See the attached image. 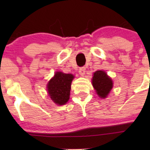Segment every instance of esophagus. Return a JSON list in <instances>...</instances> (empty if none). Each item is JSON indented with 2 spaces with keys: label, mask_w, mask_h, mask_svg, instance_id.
Here are the masks:
<instances>
[{
  "label": "esophagus",
  "mask_w": 150,
  "mask_h": 150,
  "mask_svg": "<svg viewBox=\"0 0 150 150\" xmlns=\"http://www.w3.org/2000/svg\"><path fill=\"white\" fill-rule=\"evenodd\" d=\"M85 72H86V68L85 67H82V68H80V69H79V73H80V75H82V76H83V75H85Z\"/></svg>",
  "instance_id": "1"
}]
</instances>
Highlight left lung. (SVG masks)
I'll return each instance as SVG.
<instances>
[{"label": "left lung", "instance_id": "obj_1", "mask_svg": "<svg viewBox=\"0 0 150 150\" xmlns=\"http://www.w3.org/2000/svg\"><path fill=\"white\" fill-rule=\"evenodd\" d=\"M92 85L98 95L101 98H105L112 89L113 82L105 72L97 70L92 77Z\"/></svg>", "mask_w": 150, "mask_h": 150}]
</instances>
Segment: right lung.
<instances>
[{"mask_svg": "<svg viewBox=\"0 0 150 150\" xmlns=\"http://www.w3.org/2000/svg\"><path fill=\"white\" fill-rule=\"evenodd\" d=\"M73 77L71 74L56 73L47 85L49 94L53 102L58 105H63L68 101Z\"/></svg>", "mask_w": 150, "mask_h": 150, "instance_id": "1", "label": "right lung"}]
</instances>
